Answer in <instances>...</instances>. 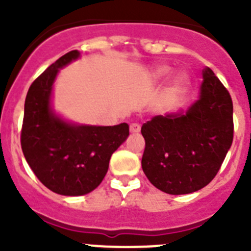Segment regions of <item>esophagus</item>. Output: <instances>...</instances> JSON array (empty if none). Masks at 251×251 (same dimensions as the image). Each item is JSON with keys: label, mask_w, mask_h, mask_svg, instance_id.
<instances>
[{"label": "esophagus", "mask_w": 251, "mask_h": 251, "mask_svg": "<svg viewBox=\"0 0 251 251\" xmlns=\"http://www.w3.org/2000/svg\"><path fill=\"white\" fill-rule=\"evenodd\" d=\"M129 129L132 133H138L141 130V126L138 123H132L129 126Z\"/></svg>", "instance_id": "obj_1"}]
</instances>
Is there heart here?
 I'll use <instances>...</instances> for the list:
<instances>
[{
  "label": "heart",
  "instance_id": "obj_1",
  "mask_svg": "<svg viewBox=\"0 0 251 251\" xmlns=\"http://www.w3.org/2000/svg\"><path fill=\"white\" fill-rule=\"evenodd\" d=\"M168 74H170V69H168L167 66H159L156 72H154V76L158 77V79L167 76ZM187 85H188V77L185 76V75H179V76L177 77V80L175 81L174 89L175 92H182Z\"/></svg>",
  "mask_w": 251,
  "mask_h": 251
}]
</instances>
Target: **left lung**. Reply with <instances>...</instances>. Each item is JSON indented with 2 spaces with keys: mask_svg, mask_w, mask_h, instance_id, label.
<instances>
[{
  "mask_svg": "<svg viewBox=\"0 0 251 251\" xmlns=\"http://www.w3.org/2000/svg\"><path fill=\"white\" fill-rule=\"evenodd\" d=\"M200 98L186 113L156 115L142 126L143 172L170 195L199 191L216 176L234 138L232 100L210 68Z\"/></svg>",
  "mask_w": 251,
  "mask_h": 251,
  "instance_id": "8db88e82",
  "label": "left lung"
}]
</instances>
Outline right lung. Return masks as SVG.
I'll return each mask as SVG.
<instances>
[{"label":"right lung","instance_id":"right-lung-1","mask_svg":"<svg viewBox=\"0 0 251 251\" xmlns=\"http://www.w3.org/2000/svg\"><path fill=\"white\" fill-rule=\"evenodd\" d=\"M76 50L51 64L31 84L25 100L21 148L40 182L55 194H89L103 181L109 161L129 136L127 123L112 127L74 126L50 108L52 83L60 68L76 59Z\"/></svg>","mask_w":251,"mask_h":251}]
</instances>
